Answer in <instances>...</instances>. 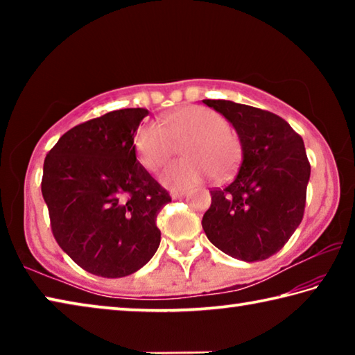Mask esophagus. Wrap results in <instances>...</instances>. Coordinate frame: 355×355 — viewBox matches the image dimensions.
<instances>
[{
    "mask_svg": "<svg viewBox=\"0 0 355 355\" xmlns=\"http://www.w3.org/2000/svg\"><path fill=\"white\" fill-rule=\"evenodd\" d=\"M183 196H184V191H175V192H172V194H171V197H172L173 200H175V199H182Z\"/></svg>",
    "mask_w": 355,
    "mask_h": 355,
    "instance_id": "esophagus-1",
    "label": "esophagus"
}]
</instances>
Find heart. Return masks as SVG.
Here are the masks:
<instances>
[{"instance_id":"1","label":"heart","mask_w":355,"mask_h":355,"mask_svg":"<svg viewBox=\"0 0 355 355\" xmlns=\"http://www.w3.org/2000/svg\"><path fill=\"white\" fill-rule=\"evenodd\" d=\"M182 147L184 159L167 167L163 182L172 189H184L216 175L224 180L238 169L243 148L219 112L203 106H184L167 114L159 123L137 128L135 150L150 172L161 169Z\"/></svg>"}]
</instances>
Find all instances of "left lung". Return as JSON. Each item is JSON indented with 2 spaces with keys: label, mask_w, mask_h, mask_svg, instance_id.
<instances>
[{
  "label": "left lung",
  "mask_w": 355,
  "mask_h": 355,
  "mask_svg": "<svg viewBox=\"0 0 355 355\" xmlns=\"http://www.w3.org/2000/svg\"><path fill=\"white\" fill-rule=\"evenodd\" d=\"M236 130L243 161L233 182L211 192L202 227L216 248L243 261L266 260L304 218L310 163L304 141L269 111L228 100H203Z\"/></svg>",
  "instance_id": "left-lung-1"
}]
</instances>
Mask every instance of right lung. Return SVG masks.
I'll use <instances>...</instances> for the list:
<instances>
[{"label":"right lung","mask_w":355,"mask_h":355,"mask_svg":"<svg viewBox=\"0 0 355 355\" xmlns=\"http://www.w3.org/2000/svg\"><path fill=\"white\" fill-rule=\"evenodd\" d=\"M148 114L128 107L76 125L48 152L42 196L53 236L84 271L136 272L161 241L156 216L171 196L136 159L135 133Z\"/></svg>","instance_id":"add662e5"}]
</instances>
